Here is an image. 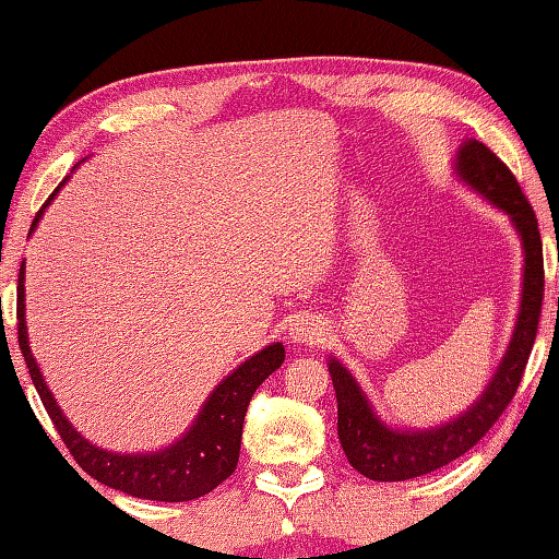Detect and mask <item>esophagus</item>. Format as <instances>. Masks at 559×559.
Segmentation results:
<instances>
[{
	"instance_id": "34e87169",
	"label": "esophagus",
	"mask_w": 559,
	"mask_h": 559,
	"mask_svg": "<svg viewBox=\"0 0 559 559\" xmlns=\"http://www.w3.org/2000/svg\"><path fill=\"white\" fill-rule=\"evenodd\" d=\"M320 337H324V328L320 320L298 318L288 328V340L293 344H312V342H320Z\"/></svg>"
}]
</instances>
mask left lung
Returning <instances> with one entry per match:
<instances>
[{
	"mask_svg": "<svg viewBox=\"0 0 559 559\" xmlns=\"http://www.w3.org/2000/svg\"><path fill=\"white\" fill-rule=\"evenodd\" d=\"M454 178L503 212L521 239L523 283L509 347L469 408L430 428H395L373 408L367 391L340 359L330 357L328 369L337 393V435L349 464L371 481H405L430 474L472 450L511 403L531 357L537 320L543 308V241L533 207L519 180L503 160L481 141L464 139L452 160Z\"/></svg>",
	"mask_w": 559,
	"mask_h": 559,
	"instance_id": "8db88e82",
	"label": "left lung"
}]
</instances>
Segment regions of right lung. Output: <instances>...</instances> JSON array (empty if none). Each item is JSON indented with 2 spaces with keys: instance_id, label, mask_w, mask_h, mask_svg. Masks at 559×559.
<instances>
[{
  "instance_id": "1",
  "label": "right lung",
  "mask_w": 559,
  "mask_h": 559,
  "mask_svg": "<svg viewBox=\"0 0 559 559\" xmlns=\"http://www.w3.org/2000/svg\"><path fill=\"white\" fill-rule=\"evenodd\" d=\"M78 168V166H75ZM70 176L53 190V195L46 200V205L38 210L36 219L32 222L28 237L34 235L40 217H44L46 207L53 202L58 190L66 186ZM26 261H22L19 269V290H16V320H19V349L24 354V361L32 373V381L36 391L44 401L46 411L53 420L60 438L68 444L73 460L80 464V469L87 472L99 484L111 486V489L124 491L129 496L146 501H166V503H180L192 501L200 496L210 493L215 486L231 476L239 462V448H241V428H245V415L249 408V401L253 391L266 381L273 371H276L283 359H286V349L283 342H271L269 347L245 359L239 367L227 373L212 393L207 401L202 403L195 420L190 428L180 435L166 448L156 452H111L99 448V444L90 442L75 430V425L66 418L60 411L53 393L46 385L44 373H40L38 364L34 359V352L28 347V330H26Z\"/></svg>"
}]
</instances>
